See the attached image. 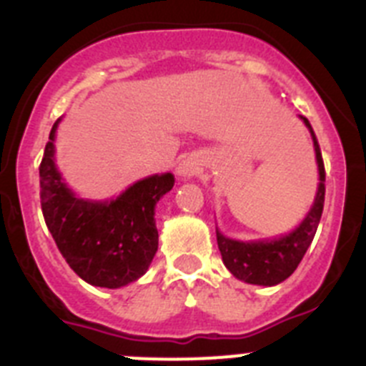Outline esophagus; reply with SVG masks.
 Segmentation results:
<instances>
[{"mask_svg": "<svg viewBox=\"0 0 366 366\" xmlns=\"http://www.w3.org/2000/svg\"><path fill=\"white\" fill-rule=\"evenodd\" d=\"M177 176L183 177V179H190L192 176L199 174V161L198 157H194V155H189L185 159H181L179 164L176 168Z\"/></svg>", "mask_w": 366, "mask_h": 366, "instance_id": "esophagus-1", "label": "esophagus"}]
</instances>
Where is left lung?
Instances as JSON below:
<instances>
[{"label": "left lung", "mask_w": 366, "mask_h": 366, "mask_svg": "<svg viewBox=\"0 0 366 366\" xmlns=\"http://www.w3.org/2000/svg\"><path fill=\"white\" fill-rule=\"evenodd\" d=\"M304 124L308 126L315 148V159L319 167V189L313 199V205L306 218L300 222L297 229L287 234L273 238V240H257V242H240L223 236L216 229V240L222 253V260L229 271L238 280L247 284H258V286H274L286 280L302 260L304 253L308 251L315 236L319 222H321L322 207H325V163L313 128L306 117L300 115Z\"/></svg>", "instance_id": "obj_1"}]
</instances>
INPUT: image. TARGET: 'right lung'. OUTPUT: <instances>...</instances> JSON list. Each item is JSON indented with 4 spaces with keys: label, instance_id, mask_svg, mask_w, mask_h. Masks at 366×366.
<instances>
[{
    "label": "right lung",
    "instance_id": "add662e5",
    "mask_svg": "<svg viewBox=\"0 0 366 366\" xmlns=\"http://www.w3.org/2000/svg\"><path fill=\"white\" fill-rule=\"evenodd\" d=\"M51 128L40 164V199L47 229L71 269L87 284L117 287L147 273L157 251L155 203L174 187L170 172L144 177L109 202L74 196L54 164Z\"/></svg>",
    "mask_w": 366,
    "mask_h": 366
}]
</instances>
